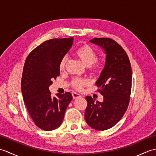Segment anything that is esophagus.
Wrapping results in <instances>:
<instances>
[{"label": "esophagus", "mask_w": 156, "mask_h": 156, "mask_svg": "<svg viewBox=\"0 0 156 156\" xmlns=\"http://www.w3.org/2000/svg\"><path fill=\"white\" fill-rule=\"evenodd\" d=\"M72 97H73V99H77L79 98H81L82 96L80 94L76 93V92H73Z\"/></svg>", "instance_id": "obj_1"}]
</instances>
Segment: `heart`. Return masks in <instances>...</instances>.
I'll list each match as a JSON object with an SVG mask.
<instances>
[{
	"instance_id": "b5f03b06",
	"label": "heart",
	"mask_w": 156,
	"mask_h": 156,
	"mask_svg": "<svg viewBox=\"0 0 156 156\" xmlns=\"http://www.w3.org/2000/svg\"><path fill=\"white\" fill-rule=\"evenodd\" d=\"M74 54L76 57L80 59L81 62L86 66H89L92 65L90 68L92 71L98 72L100 70V69L101 68V65L99 63L96 62V60L97 59V55L93 49L90 47H89L88 45H84L80 46L76 49ZM67 59V56H64V57L62 58L60 64H59V67L61 69H63L65 67ZM88 82V80H86V79L76 78L74 80H73L72 85L76 88L80 90L82 87L87 86Z\"/></svg>"
}]
</instances>
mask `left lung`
I'll use <instances>...</instances> for the list:
<instances>
[{"mask_svg": "<svg viewBox=\"0 0 156 156\" xmlns=\"http://www.w3.org/2000/svg\"><path fill=\"white\" fill-rule=\"evenodd\" d=\"M89 41L102 48L106 55L104 68L96 82L103 101L95 102L87 96L84 117L91 128L102 131L117 124L127 110L131 89V67L127 53L114 40L103 37Z\"/></svg>", "mask_w": 156, "mask_h": 156, "instance_id": "obj_1", "label": "left lung"}]
</instances>
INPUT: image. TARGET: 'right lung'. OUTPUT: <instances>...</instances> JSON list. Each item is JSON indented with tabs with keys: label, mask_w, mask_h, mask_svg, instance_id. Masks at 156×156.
<instances>
[{
	"label": "right lung",
	"mask_w": 156,
	"mask_h": 156,
	"mask_svg": "<svg viewBox=\"0 0 156 156\" xmlns=\"http://www.w3.org/2000/svg\"><path fill=\"white\" fill-rule=\"evenodd\" d=\"M73 41V37L46 41L26 59L21 80L23 101L35 125L44 131L54 130L61 125L72 100L70 92L53 97L49 87L59 76V64Z\"/></svg>",
	"instance_id": "right-lung-1"
}]
</instances>
